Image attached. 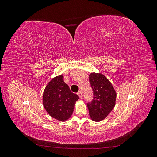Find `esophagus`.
Listing matches in <instances>:
<instances>
[{"label": "esophagus", "mask_w": 157, "mask_h": 157, "mask_svg": "<svg viewBox=\"0 0 157 157\" xmlns=\"http://www.w3.org/2000/svg\"><path fill=\"white\" fill-rule=\"evenodd\" d=\"M77 95L79 96L80 99H82V93L81 91H79L78 93H77Z\"/></svg>", "instance_id": "esophagus-1"}]
</instances>
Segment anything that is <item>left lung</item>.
I'll use <instances>...</instances> for the list:
<instances>
[{
  "label": "left lung",
  "mask_w": 157,
  "mask_h": 157,
  "mask_svg": "<svg viewBox=\"0 0 157 157\" xmlns=\"http://www.w3.org/2000/svg\"><path fill=\"white\" fill-rule=\"evenodd\" d=\"M89 81L94 94L92 101L87 103L89 115L94 121H101L115 107L117 93L110 81L101 73H92Z\"/></svg>",
  "instance_id": "1"
}]
</instances>
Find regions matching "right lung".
Masks as SVG:
<instances>
[{
    "label": "right lung",
    "mask_w": 157,
    "mask_h": 157,
    "mask_svg": "<svg viewBox=\"0 0 157 157\" xmlns=\"http://www.w3.org/2000/svg\"><path fill=\"white\" fill-rule=\"evenodd\" d=\"M43 105L49 115L59 121H65L71 116L78 96L71 92L64 82L63 76L52 78L43 93Z\"/></svg>",
    "instance_id": "right-lung-1"
}]
</instances>
